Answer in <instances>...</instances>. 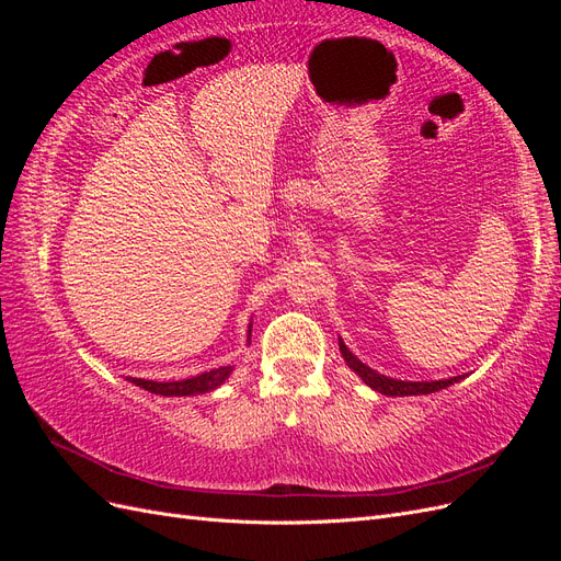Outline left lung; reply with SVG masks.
<instances>
[{"label": "left lung", "mask_w": 561, "mask_h": 561, "mask_svg": "<svg viewBox=\"0 0 561 561\" xmlns=\"http://www.w3.org/2000/svg\"><path fill=\"white\" fill-rule=\"evenodd\" d=\"M339 351H342L346 365L355 371V375H358L369 388L379 390V393H383V396H393V398L396 396L398 398H402V396H426V393H435V390H443V388H447V386H451V383L461 379V377H451V379H443V381H398V379H388L383 375H377L375 369L367 367L365 363L355 358V355L344 346L342 339H339Z\"/></svg>", "instance_id": "8db88e82"}]
</instances>
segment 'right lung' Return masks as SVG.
I'll return each mask as SVG.
<instances>
[{
    "instance_id": "1",
    "label": "right lung",
    "mask_w": 561,
    "mask_h": 561,
    "mask_svg": "<svg viewBox=\"0 0 561 561\" xmlns=\"http://www.w3.org/2000/svg\"><path fill=\"white\" fill-rule=\"evenodd\" d=\"M248 336H250V330H248ZM231 369H233L231 365H225V367L203 371V375H198V377L182 379V381H145V379H135V377H128V381L149 390V393L165 396V398H182V396L208 393V390L217 388L231 375Z\"/></svg>"
}]
</instances>
